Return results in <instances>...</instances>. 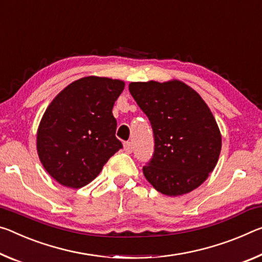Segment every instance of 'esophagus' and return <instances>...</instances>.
Returning <instances> with one entry per match:
<instances>
[{"mask_svg": "<svg viewBox=\"0 0 262 262\" xmlns=\"http://www.w3.org/2000/svg\"><path fill=\"white\" fill-rule=\"evenodd\" d=\"M123 148H124V150H126V152L130 154L133 151V144H132V142H124L123 143Z\"/></svg>", "mask_w": 262, "mask_h": 262, "instance_id": "obj_1", "label": "esophagus"}]
</instances>
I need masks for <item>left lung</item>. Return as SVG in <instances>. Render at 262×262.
Instances as JSON below:
<instances>
[{
	"instance_id": "8db88e82",
	"label": "left lung",
	"mask_w": 262,
	"mask_h": 262,
	"mask_svg": "<svg viewBox=\"0 0 262 262\" xmlns=\"http://www.w3.org/2000/svg\"><path fill=\"white\" fill-rule=\"evenodd\" d=\"M129 92L154 133V155L142 169L149 183L167 196L204 183L218 162L222 135L201 95L180 80L130 82Z\"/></svg>"
}]
</instances>
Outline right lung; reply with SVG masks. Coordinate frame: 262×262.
Masks as SVG:
<instances>
[{
    "mask_svg": "<svg viewBox=\"0 0 262 262\" xmlns=\"http://www.w3.org/2000/svg\"><path fill=\"white\" fill-rule=\"evenodd\" d=\"M123 89L118 79L85 77L66 86L50 103L37 130V152L58 183L82 188L122 148L112 110Z\"/></svg>",
    "mask_w": 262,
    "mask_h": 262,
    "instance_id": "obj_1",
    "label": "right lung"
}]
</instances>
